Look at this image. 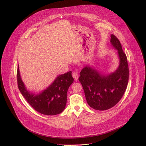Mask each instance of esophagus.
<instances>
[{
	"label": "esophagus",
	"mask_w": 146,
	"mask_h": 146,
	"mask_svg": "<svg viewBox=\"0 0 146 146\" xmlns=\"http://www.w3.org/2000/svg\"><path fill=\"white\" fill-rule=\"evenodd\" d=\"M72 76L74 79L75 81H77L78 78V74L77 73V72H73L72 73Z\"/></svg>",
	"instance_id": "esophagus-1"
}]
</instances>
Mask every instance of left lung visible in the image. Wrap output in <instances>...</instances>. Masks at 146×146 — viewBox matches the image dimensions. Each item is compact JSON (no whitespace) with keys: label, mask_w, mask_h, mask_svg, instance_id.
<instances>
[{"label":"left lung","mask_w":146,"mask_h":146,"mask_svg":"<svg viewBox=\"0 0 146 146\" xmlns=\"http://www.w3.org/2000/svg\"><path fill=\"white\" fill-rule=\"evenodd\" d=\"M110 42L117 50L120 60L117 70L109 75L103 76L96 70L86 66L81 71L78 78L88 104L97 110H106L114 106L123 96L128 83L127 55L122 50L120 41L113 34Z\"/></svg>","instance_id":"left-lung-1"}]
</instances>
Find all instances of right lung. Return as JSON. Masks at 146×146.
<instances>
[{"label": "right lung", "mask_w": 146, "mask_h": 146, "mask_svg": "<svg viewBox=\"0 0 146 146\" xmlns=\"http://www.w3.org/2000/svg\"><path fill=\"white\" fill-rule=\"evenodd\" d=\"M73 81L72 72H68L58 76L46 90L35 95L27 91L21 78L19 68L17 69V83L21 93L32 108L44 115H56L64 111L66 104L67 92Z\"/></svg>", "instance_id": "1"}]
</instances>
